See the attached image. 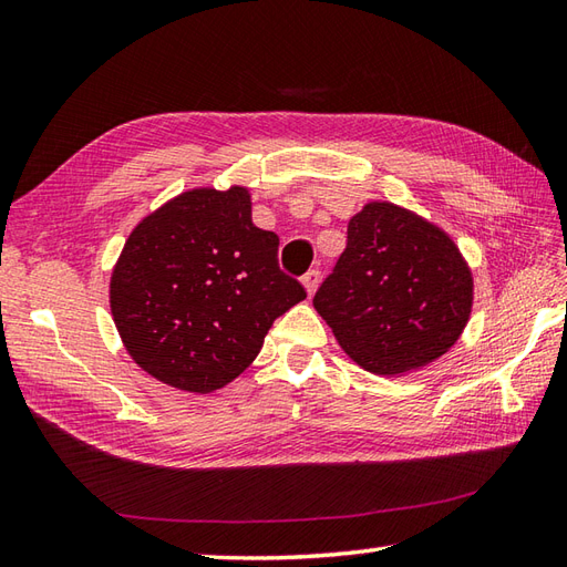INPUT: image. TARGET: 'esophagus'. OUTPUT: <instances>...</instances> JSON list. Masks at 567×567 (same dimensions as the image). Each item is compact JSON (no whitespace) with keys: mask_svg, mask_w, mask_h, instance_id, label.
I'll use <instances>...</instances> for the list:
<instances>
[{"mask_svg":"<svg viewBox=\"0 0 567 567\" xmlns=\"http://www.w3.org/2000/svg\"><path fill=\"white\" fill-rule=\"evenodd\" d=\"M301 282H303V289H307V295L313 297L316 289H318V282H321V272H318V270H309V272L301 278Z\"/></svg>","mask_w":567,"mask_h":567,"instance_id":"34e87169","label":"esophagus"}]
</instances>
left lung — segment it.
Listing matches in <instances>:
<instances>
[{"instance_id": "left-lung-1", "label": "left lung", "mask_w": 567, "mask_h": 567, "mask_svg": "<svg viewBox=\"0 0 567 567\" xmlns=\"http://www.w3.org/2000/svg\"><path fill=\"white\" fill-rule=\"evenodd\" d=\"M474 280L447 231L390 200H371L347 225V249L313 309L361 369L400 375L457 342Z\"/></svg>"}]
</instances>
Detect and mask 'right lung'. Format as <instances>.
Listing matches in <instances>:
<instances>
[{"instance_id":"right-lung-1","label":"right lung","mask_w":567,"mask_h":567,"mask_svg":"<svg viewBox=\"0 0 567 567\" xmlns=\"http://www.w3.org/2000/svg\"><path fill=\"white\" fill-rule=\"evenodd\" d=\"M251 220L246 186H198L132 229L110 309L128 357L159 383L206 395L251 367L272 321L307 299Z\"/></svg>"}]
</instances>
